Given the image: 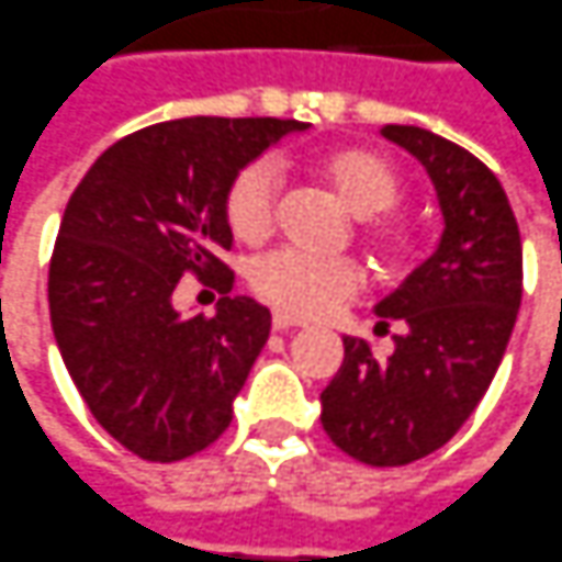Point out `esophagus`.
Listing matches in <instances>:
<instances>
[{
    "mask_svg": "<svg viewBox=\"0 0 562 562\" xmlns=\"http://www.w3.org/2000/svg\"><path fill=\"white\" fill-rule=\"evenodd\" d=\"M300 325H303L300 318H293V315H284V312H274V315H272L274 330H290V327H300Z\"/></svg>",
    "mask_w": 562,
    "mask_h": 562,
    "instance_id": "34e87169",
    "label": "esophagus"
}]
</instances>
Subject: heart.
Instances as JSON below:
<instances>
[{"label":"heart","instance_id":"b5f03b06","mask_svg":"<svg viewBox=\"0 0 562 562\" xmlns=\"http://www.w3.org/2000/svg\"><path fill=\"white\" fill-rule=\"evenodd\" d=\"M315 172L325 179L349 213L361 220L359 235L380 266L402 269L412 256V237L390 216L402 201V179L390 160L364 148H340L318 157ZM222 216L228 232L240 244H259L272 235L278 216V176L272 164L256 160L237 172L225 188ZM247 281L254 293L284 315H322L356 296L361 288V269L352 259H318L303 250H272L259 256Z\"/></svg>","mask_w":562,"mask_h":562}]
</instances>
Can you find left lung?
Returning <instances> with one entry per match:
<instances>
[{
  "mask_svg": "<svg viewBox=\"0 0 562 562\" xmlns=\"http://www.w3.org/2000/svg\"><path fill=\"white\" fill-rule=\"evenodd\" d=\"M380 135L427 167L446 232L436 254L378 306L380 359L342 337V364L322 393V427L368 467H405L442 448L476 412L498 371L522 296L517 216L495 172L461 145L420 126Z\"/></svg>",
  "mask_w": 562,
  "mask_h": 562,
  "instance_id": "left-lung-1",
  "label": "left lung"
}]
</instances>
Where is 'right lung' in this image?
Masks as SVG:
<instances>
[{"instance_id":"add662e5","label":"right lung","mask_w":562,"mask_h":562,"mask_svg":"<svg viewBox=\"0 0 562 562\" xmlns=\"http://www.w3.org/2000/svg\"><path fill=\"white\" fill-rule=\"evenodd\" d=\"M300 120L184 116L114 142L64 210L48 262V312L82 402L142 461L210 448L269 340L272 315L228 296L225 188ZM182 273L223 293L216 316L171 306Z\"/></svg>"}]
</instances>
